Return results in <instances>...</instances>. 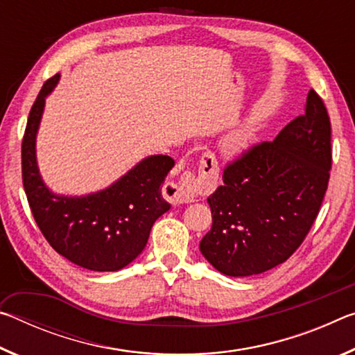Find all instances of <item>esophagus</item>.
Segmentation results:
<instances>
[{
    "label": "esophagus",
    "mask_w": 355,
    "mask_h": 355,
    "mask_svg": "<svg viewBox=\"0 0 355 355\" xmlns=\"http://www.w3.org/2000/svg\"><path fill=\"white\" fill-rule=\"evenodd\" d=\"M200 171L207 175V183L211 184L218 180L219 167L218 161H216L213 153H203L200 158ZM172 186V197L177 203H189L194 202L197 197V191H199V184H197V178L192 172H183L178 182L171 183Z\"/></svg>",
    "instance_id": "obj_1"
}]
</instances>
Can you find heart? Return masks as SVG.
<instances>
[{
	"instance_id": "b5f03b06",
	"label": "heart",
	"mask_w": 355,
	"mask_h": 355,
	"mask_svg": "<svg viewBox=\"0 0 355 355\" xmlns=\"http://www.w3.org/2000/svg\"><path fill=\"white\" fill-rule=\"evenodd\" d=\"M255 137V130L250 127V125H244V127L238 128L236 131L227 137L224 144V148L228 155H238L244 152L245 148L250 146V142L254 141Z\"/></svg>"
}]
</instances>
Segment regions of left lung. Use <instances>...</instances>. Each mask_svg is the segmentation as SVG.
<instances>
[{
    "label": "left lung",
    "mask_w": 355,
    "mask_h": 355,
    "mask_svg": "<svg viewBox=\"0 0 355 355\" xmlns=\"http://www.w3.org/2000/svg\"><path fill=\"white\" fill-rule=\"evenodd\" d=\"M330 167V119L311 89L302 116L224 169V184L208 197L213 225L200 241L202 255L230 277L286 261L320 213Z\"/></svg>",
    "instance_id": "1"
}]
</instances>
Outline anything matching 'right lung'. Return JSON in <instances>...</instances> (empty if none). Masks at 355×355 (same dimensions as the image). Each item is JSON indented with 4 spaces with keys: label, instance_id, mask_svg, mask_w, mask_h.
Here are the masks:
<instances>
[{
    "label": "right lung",
    "instance_id": "right-lung-1",
    "mask_svg": "<svg viewBox=\"0 0 355 355\" xmlns=\"http://www.w3.org/2000/svg\"><path fill=\"white\" fill-rule=\"evenodd\" d=\"M58 81L59 73L44 84L23 136L21 175L29 208L58 254L91 271H119L141 254L155 220L169 211L163 183L175 161L167 155L148 156L116 183L94 194L69 197L51 192L40 177L35 137L45 98Z\"/></svg>",
    "mask_w": 355,
    "mask_h": 355
}]
</instances>
